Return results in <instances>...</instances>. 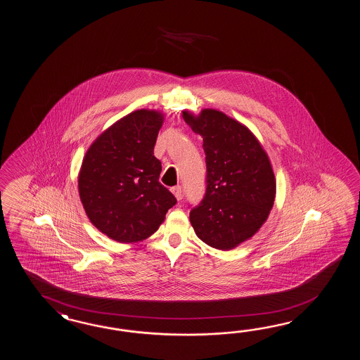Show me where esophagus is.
Segmentation results:
<instances>
[{
    "instance_id": "34e87169",
    "label": "esophagus",
    "mask_w": 360,
    "mask_h": 360,
    "mask_svg": "<svg viewBox=\"0 0 360 360\" xmlns=\"http://www.w3.org/2000/svg\"><path fill=\"white\" fill-rule=\"evenodd\" d=\"M172 192H173V195L176 196V200L182 199V187H181V186L172 187Z\"/></svg>"
}]
</instances>
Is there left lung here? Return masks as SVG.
<instances>
[{
	"instance_id": "1",
	"label": "left lung",
	"mask_w": 360,
	"mask_h": 360,
	"mask_svg": "<svg viewBox=\"0 0 360 360\" xmlns=\"http://www.w3.org/2000/svg\"><path fill=\"white\" fill-rule=\"evenodd\" d=\"M182 116L202 136L207 162V190L190 212L192 227L213 248H236L271 212L276 179L270 159L256 136L224 112L205 108Z\"/></svg>"
}]
</instances>
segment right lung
<instances>
[{"instance_id":"add662e5","label":"right lung","mask_w":360,"mask_h":360,"mask_svg":"<svg viewBox=\"0 0 360 360\" xmlns=\"http://www.w3.org/2000/svg\"><path fill=\"white\" fill-rule=\"evenodd\" d=\"M164 122L155 110H136L105 129L89 147L79 193L90 222L110 239L136 243L159 230L176 199L159 182L153 147Z\"/></svg>"}]
</instances>
